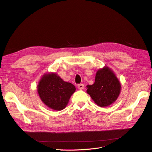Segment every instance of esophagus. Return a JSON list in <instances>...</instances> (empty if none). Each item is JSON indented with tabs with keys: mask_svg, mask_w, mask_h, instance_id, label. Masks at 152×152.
<instances>
[{
	"mask_svg": "<svg viewBox=\"0 0 152 152\" xmlns=\"http://www.w3.org/2000/svg\"><path fill=\"white\" fill-rule=\"evenodd\" d=\"M78 88H79V89L80 90H82L84 88V85L82 84H78L77 86Z\"/></svg>",
	"mask_w": 152,
	"mask_h": 152,
	"instance_id": "1",
	"label": "esophagus"
}]
</instances>
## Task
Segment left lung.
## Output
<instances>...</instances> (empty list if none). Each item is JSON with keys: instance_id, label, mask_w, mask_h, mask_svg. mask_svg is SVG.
Returning <instances> with one entry per match:
<instances>
[{"instance_id": "8db88e82", "label": "left lung", "mask_w": 152, "mask_h": 152, "mask_svg": "<svg viewBox=\"0 0 152 152\" xmlns=\"http://www.w3.org/2000/svg\"><path fill=\"white\" fill-rule=\"evenodd\" d=\"M87 93L101 107H107L117 99L121 91V84L111 68L105 66L96 72L95 82L87 85Z\"/></svg>"}]
</instances>
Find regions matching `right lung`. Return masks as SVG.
<instances>
[{
    "label": "right lung",
    "instance_id": "right-lung-1",
    "mask_svg": "<svg viewBox=\"0 0 152 152\" xmlns=\"http://www.w3.org/2000/svg\"><path fill=\"white\" fill-rule=\"evenodd\" d=\"M37 93L42 102L54 110H62L76 90L70 82L64 81L56 73L44 74L37 85Z\"/></svg>",
    "mask_w": 152,
    "mask_h": 152
}]
</instances>
